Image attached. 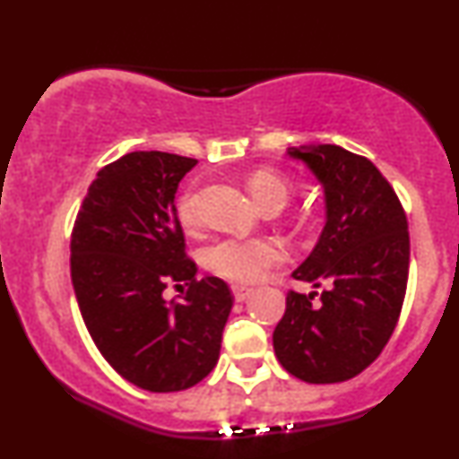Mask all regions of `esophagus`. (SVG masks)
Returning a JSON list of instances; mask_svg holds the SVG:
<instances>
[{
  "label": "esophagus",
  "instance_id": "esophagus-1",
  "mask_svg": "<svg viewBox=\"0 0 459 459\" xmlns=\"http://www.w3.org/2000/svg\"><path fill=\"white\" fill-rule=\"evenodd\" d=\"M250 293H252V289L246 287V284H233V296H235L237 302H244V299L250 296Z\"/></svg>",
  "mask_w": 459,
  "mask_h": 459
}]
</instances>
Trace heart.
I'll list each match as a JSON object with an SVG mask.
<instances>
[{
    "label": "heart",
    "mask_w": 459,
    "mask_h": 459,
    "mask_svg": "<svg viewBox=\"0 0 459 459\" xmlns=\"http://www.w3.org/2000/svg\"><path fill=\"white\" fill-rule=\"evenodd\" d=\"M247 189L256 204L267 209H282L291 198V186L273 170H256L247 178ZM177 213L183 226L196 224V196L186 189L177 203ZM282 261L281 246L267 237H224L204 247L203 263L215 276L233 282H255L270 267Z\"/></svg>",
    "instance_id": "1"
}]
</instances>
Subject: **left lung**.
<instances>
[{"label":"left lung","instance_id":"1","mask_svg":"<svg viewBox=\"0 0 459 459\" xmlns=\"http://www.w3.org/2000/svg\"><path fill=\"white\" fill-rule=\"evenodd\" d=\"M289 155L307 163L324 186V233L293 272L296 281L324 284V291L287 293L273 351L299 380L345 382L382 354L402 315L408 218L391 183L367 157L336 144L289 149Z\"/></svg>","mask_w":459,"mask_h":459}]
</instances>
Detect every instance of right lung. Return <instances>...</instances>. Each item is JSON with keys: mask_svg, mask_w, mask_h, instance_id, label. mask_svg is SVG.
<instances>
[{"mask_svg": "<svg viewBox=\"0 0 459 459\" xmlns=\"http://www.w3.org/2000/svg\"><path fill=\"white\" fill-rule=\"evenodd\" d=\"M194 166L161 151L108 163L71 235V281L94 345L118 376L151 393L186 391L213 371L233 308L229 284L196 278L186 252L175 194ZM172 281L188 284L178 303L160 296Z\"/></svg>", "mask_w": 459, "mask_h": 459, "instance_id": "1", "label": "right lung"}]
</instances>
